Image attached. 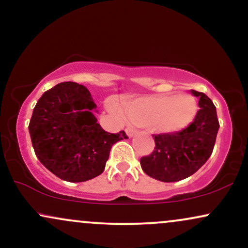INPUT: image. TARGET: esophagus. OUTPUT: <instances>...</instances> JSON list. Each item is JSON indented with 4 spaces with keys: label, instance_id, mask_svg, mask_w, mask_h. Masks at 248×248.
Segmentation results:
<instances>
[{
    "label": "esophagus",
    "instance_id": "1",
    "mask_svg": "<svg viewBox=\"0 0 248 248\" xmlns=\"http://www.w3.org/2000/svg\"><path fill=\"white\" fill-rule=\"evenodd\" d=\"M126 133H127V135L129 136V138H132L134 134H135V129H134V128H132V127H127L126 128Z\"/></svg>",
    "mask_w": 248,
    "mask_h": 248
}]
</instances>
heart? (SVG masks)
<instances>
[{
    "mask_svg": "<svg viewBox=\"0 0 248 248\" xmlns=\"http://www.w3.org/2000/svg\"><path fill=\"white\" fill-rule=\"evenodd\" d=\"M110 107L120 114L114 102ZM124 115L132 124L140 127H150L162 134H173L189 127L197 115L198 104L192 95L161 94L143 98H124Z\"/></svg>",
    "mask_w": 248,
    "mask_h": 248,
    "instance_id": "obj_1",
    "label": "heart"
}]
</instances>
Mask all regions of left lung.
<instances>
[{
  "label": "left lung",
  "mask_w": 248,
  "mask_h": 248,
  "mask_svg": "<svg viewBox=\"0 0 248 248\" xmlns=\"http://www.w3.org/2000/svg\"><path fill=\"white\" fill-rule=\"evenodd\" d=\"M198 96L195 120L189 127L173 134H154L155 148L141 157L143 171L162 182H177L189 177L209 160L219 129L216 106L206 94L192 91Z\"/></svg>",
  "instance_id": "1"
}]
</instances>
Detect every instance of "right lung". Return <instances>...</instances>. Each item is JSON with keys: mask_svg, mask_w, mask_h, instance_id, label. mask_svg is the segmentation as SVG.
I'll list each match as a JSON object with an SVG mask.
<instances>
[{"mask_svg": "<svg viewBox=\"0 0 248 248\" xmlns=\"http://www.w3.org/2000/svg\"><path fill=\"white\" fill-rule=\"evenodd\" d=\"M96 105L82 85L65 81L43 94L33 108L29 132L41 163L67 182H85L102 173L110 148L127 139L96 122Z\"/></svg>", "mask_w": 248, "mask_h": 248, "instance_id": "add662e5", "label": "right lung"}]
</instances>
